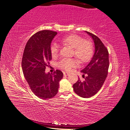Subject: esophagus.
Listing matches in <instances>:
<instances>
[{"mask_svg":"<svg viewBox=\"0 0 130 130\" xmlns=\"http://www.w3.org/2000/svg\"><path fill=\"white\" fill-rule=\"evenodd\" d=\"M69 73H68V72H63V75H64V76H68V75H69Z\"/></svg>","mask_w":130,"mask_h":130,"instance_id":"obj_1","label":"esophagus"}]
</instances>
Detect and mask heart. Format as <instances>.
Segmentation results:
<instances>
[{
  "mask_svg": "<svg viewBox=\"0 0 130 130\" xmlns=\"http://www.w3.org/2000/svg\"><path fill=\"white\" fill-rule=\"evenodd\" d=\"M61 42L64 45L72 46L74 48L73 55L81 62H88L92 58L93 53V46L89 40H84L83 37L78 35L73 34L63 37L60 40ZM60 46L55 42H53L50 46V51L53 57L58 55ZM78 61L75 58H63L57 63L59 68L66 71H70L73 68L78 66Z\"/></svg>",
  "mask_w": 130,
  "mask_h": 130,
  "instance_id": "obj_1",
  "label": "heart"
}]
</instances>
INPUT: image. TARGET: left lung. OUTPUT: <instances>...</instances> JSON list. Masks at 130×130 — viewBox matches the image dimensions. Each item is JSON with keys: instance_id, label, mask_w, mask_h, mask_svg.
Masks as SVG:
<instances>
[{"instance_id": "1", "label": "left lung", "mask_w": 130, "mask_h": 130, "mask_svg": "<svg viewBox=\"0 0 130 130\" xmlns=\"http://www.w3.org/2000/svg\"><path fill=\"white\" fill-rule=\"evenodd\" d=\"M93 38L95 44V52L89 64L81 70L85 75L84 81L78 78L73 85L75 93L81 97L88 98L96 94L103 86L107 77L109 68L108 49L96 35L86 31Z\"/></svg>"}]
</instances>
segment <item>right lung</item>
I'll list each match as a JSON object with an SVG mask.
<instances>
[{"label":"right lung","instance_id":"obj_1","mask_svg":"<svg viewBox=\"0 0 130 130\" xmlns=\"http://www.w3.org/2000/svg\"><path fill=\"white\" fill-rule=\"evenodd\" d=\"M57 32L40 31L31 36L26 44L23 53L22 67L23 74L32 92L38 98L48 99L55 96L59 82L63 74L60 70L46 74V67L52 60L50 51L51 43Z\"/></svg>","mask_w":130,"mask_h":130}]
</instances>
